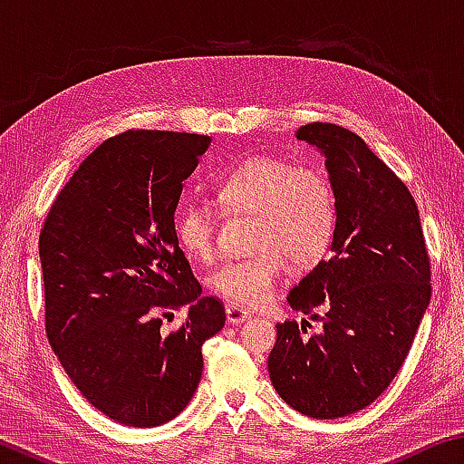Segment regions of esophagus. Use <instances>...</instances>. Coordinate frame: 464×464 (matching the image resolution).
<instances>
[{
	"instance_id": "1",
	"label": "esophagus",
	"mask_w": 464,
	"mask_h": 464,
	"mask_svg": "<svg viewBox=\"0 0 464 464\" xmlns=\"http://www.w3.org/2000/svg\"><path fill=\"white\" fill-rule=\"evenodd\" d=\"M225 315H227V321L233 325H239V324H246V321L251 319V313L241 309V307H235V304H227L225 307Z\"/></svg>"
}]
</instances>
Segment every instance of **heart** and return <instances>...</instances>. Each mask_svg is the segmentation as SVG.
<instances>
[{
    "label": "heart",
    "instance_id": "1",
    "mask_svg": "<svg viewBox=\"0 0 464 464\" xmlns=\"http://www.w3.org/2000/svg\"><path fill=\"white\" fill-rule=\"evenodd\" d=\"M218 202L256 215L247 257L225 262L213 274V288L241 307H257L286 270L319 262L335 231V194L315 163L249 157L217 182ZM217 221L202 200H188L176 215V237L188 256L208 260L215 251Z\"/></svg>",
    "mask_w": 464,
    "mask_h": 464
}]
</instances>
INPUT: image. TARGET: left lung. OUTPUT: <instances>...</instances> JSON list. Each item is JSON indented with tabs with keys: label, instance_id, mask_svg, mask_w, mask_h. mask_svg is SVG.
<instances>
[{
	"label": "left lung",
	"instance_id": "8db88e82",
	"mask_svg": "<svg viewBox=\"0 0 464 464\" xmlns=\"http://www.w3.org/2000/svg\"><path fill=\"white\" fill-rule=\"evenodd\" d=\"M296 139L325 157L335 231L327 260L286 298L321 332L278 324L268 372L293 410L335 420L371 405L405 362L430 304V257L413 196L362 139L327 122Z\"/></svg>",
	"mask_w": 464,
	"mask_h": 464
}]
</instances>
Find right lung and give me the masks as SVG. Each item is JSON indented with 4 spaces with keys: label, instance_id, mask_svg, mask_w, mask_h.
<instances>
[{
    "label": "right lung",
    "instance_id": "add662e5",
    "mask_svg": "<svg viewBox=\"0 0 464 464\" xmlns=\"http://www.w3.org/2000/svg\"><path fill=\"white\" fill-rule=\"evenodd\" d=\"M210 137L129 130L75 171L38 241L46 337L69 379L106 418L161 426L184 410L202 374V343L225 325L202 296L176 237L184 179ZM188 307L178 333L159 315Z\"/></svg>",
    "mask_w": 464,
    "mask_h": 464
}]
</instances>
